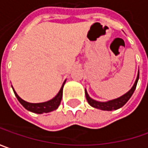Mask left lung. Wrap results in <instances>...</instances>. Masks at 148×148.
Wrapping results in <instances>:
<instances>
[{
  "instance_id": "1",
  "label": "left lung",
  "mask_w": 148,
  "mask_h": 148,
  "mask_svg": "<svg viewBox=\"0 0 148 148\" xmlns=\"http://www.w3.org/2000/svg\"><path fill=\"white\" fill-rule=\"evenodd\" d=\"M138 79H139V71H138V77H137V79L135 81V84L134 85L132 86V88L127 92L125 93L124 95H123L122 97H120L119 99H116L111 100V101H108V102H98V101H95V100L92 99L88 94L87 93L86 89H85V95H86V99L88 103L93 108H99L101 110H107V111H112V110H116V109H119L120 108L123 106L129 100V99L132 97V93H134V90L136 89V87H137V84H138Z\"/></svg>"
}]
</instances>
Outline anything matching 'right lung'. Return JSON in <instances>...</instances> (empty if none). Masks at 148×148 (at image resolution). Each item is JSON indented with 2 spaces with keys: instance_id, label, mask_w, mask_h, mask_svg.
<instances>
[{
  "instance_id": "1",
  "label": "right lung",
  "mask_w": 148,
  "mask_h": 148,
  "mask_svg": "<svg viewBox=\"0 0 148 148\" xmlns=\"http://www.w3.org/2000/svg\"><path fill=\"white\" fill-rule=\"evenodd\" d=\"M65 84V81L64 82L63 84V86L60 88V92L58 93V94L55 96L53 99L49 100L48 102H45V103H28V102H25V100L21 99L16 93V91L13 89L15 95L17 98L18 101L22 104V106L29 110L30 112H36V113H44V112H51V111H54L55 109L58 108V107L60 106V102L62 99V96H63V87Z\"/></svg>"
}]
</instances>
